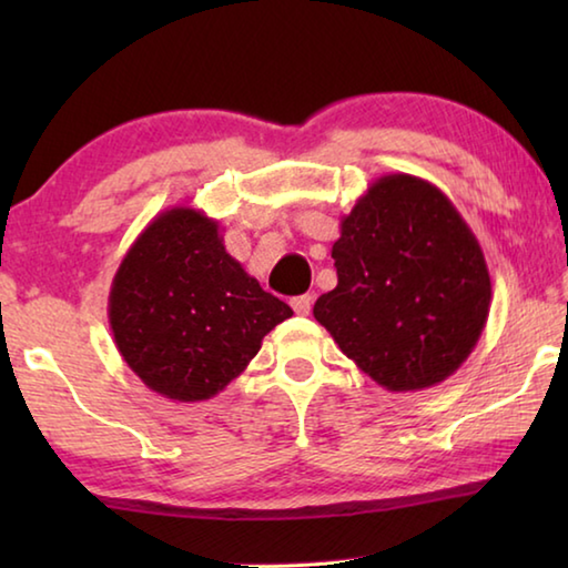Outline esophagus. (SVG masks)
Listing matches in <instances>:
<instances>
[{
	"mask_svg": "<svg viewBox=\"0 0 568 568\" xmlns=\"http://www.w3.org/2000/svg\"><path fill=\"white\" fill-rule=\"evenodd\" d=\"M291 305H293V311H295L297 315H307V313H311V307H313V295H311V293H307V295H297V297H293Z\"/></svg>",
	"mask_w": 568,
	"mask_h": 568,
	"instance_id": "obj_1",
	"label": "esophagus"
}]
</instances>
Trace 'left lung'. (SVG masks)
<instances>
[{
  "mask_svg": "<svg viewBox=\"0 0 568 568\" xmlns=\"http://www.w3.org/2000/svg\"><path fill=\"white\" fill-rule=\"evenodd\" d=\"M338 285L313 315L363 373L393 393L438 386L476 348L491 307L484 250L428 180L383 175L341 220Z\"/></svg>",
  "mask_w": 568,
  "mask_h": 568,
  "instance_id": "obj_1",
  "label": "left lung"
}]
</instances>
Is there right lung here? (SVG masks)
Masks as SVG:
<instances>
[{"instance_id": "add662e5", "label": "right lung", "mask_w": 568, "mask_h": 568, "mask_svg": "<svg viewBox=\"0 0 568 568\" xmlns=\"http://www.w3.org/2000/svg\"><path fill=\"white\" fill-rule=\"evenodd\" d=\"M291 315L227 253L217 220L185 205L138 235L108 303L122 361L150 390L180 403L225 390Z\"/></svg>"}]
</instances>
